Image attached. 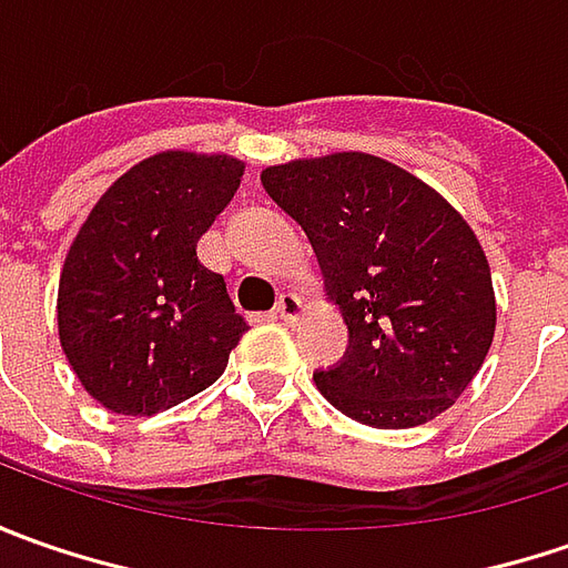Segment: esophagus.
I'll use <instances>...</instances> for the list:
<instances>
[{
	"label": "esophagus",
	"mask_w": 568,
	"mask_h": 568,
	"mask_svg": "<svg viewBox=\"0 0 568 568\" xmlns=\"http://www.w3.org/2000/svg\"><path fill=\"white\" fill-rule=\"evenodd\" d=\"M274 316L284 318V322H296V318L303 316V303H300V296L294 294L277 296V303H274Z\"/></svg>",
	"instance_id": "34e87169"
}]
</instances>
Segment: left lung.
<instances>
[{
    "label": "left lung",
    "mask_w": 568,
    "mask_h": 568,
    "mask_svg": "<svg viewBox=\"0 0 568 568\" xmlns=\"http://www.w3.org/2000/svg\"><path fill=\"white\" fill-rule=\"evenodd\" d=\"M262 186L306 230L347 325V354L316 373L322 398L376 429L448 410L496 332L490 265L468 221L363 151L265 166Z\"/></svg>",
    "instance_id": "obj_1"
}]
</instances>
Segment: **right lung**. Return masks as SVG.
<instances>
[{"label":"right lung","instance_id":"add662e5","mask_svg":"<svg viewBox=\"0 0 568 568\" xmlns=\"http://www.w3.org/2000/svg\"><path fill=\"white\" fill-rule=\"evenodd\" d=\"M230 154L161 151L100 195L59 274V344L84 392L151 417L199 395L246 335L199 240L240 189Z\"/></svg>","mask_w":568,"mask_h":568}]
</instances>
